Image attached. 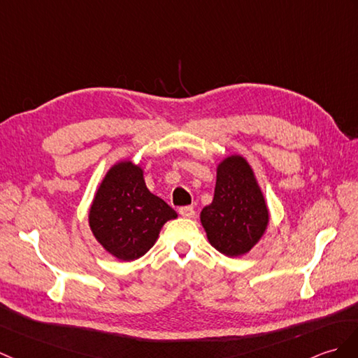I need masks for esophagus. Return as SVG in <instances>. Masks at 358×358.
<instances>
[{"label": "esophagus", "instance_id": "34e87169", "mask_svg": "<svg viewBox=\"0 0 358 358\" xmlns=\"http://www.w3.org/2000/svg\"><path fill=\"white\" fill-rule=\"evenodd\" d=\"M180 215L185 218H194L195 217V210L192 206H185V207H180Z\"/></svg>", "mask_w": 358, "mask_h": 358}]
</instances>
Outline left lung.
<instances>
[{"label": "left lung", "mask_w": 358, "mask_h": 358, "mask_svg": "<svg viewBox=\"0 0 358 358\" xmlns=\"http://www.w3.org/2000/svg\"><path fill=\"white\" fill-rule=\"evenodd\" d=\"M199 218L209 243L222 255H245L259 243L270 213L244 157L229 155L218 164L213 201L204 207Z\"/></svg>", "instance_id": "left-lung-1"}]
</instances>
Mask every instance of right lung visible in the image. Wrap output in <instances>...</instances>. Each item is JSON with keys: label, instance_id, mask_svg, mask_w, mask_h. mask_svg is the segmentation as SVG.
Listing matches in <instances>:
<instances>
[{"label": "right lung", "instance_id": "right-lung-1", "mask_svg": "<svg viewBox=\"0 0 358 358\" xmlns=\"http://www.w3.org/2000/svg\"><path fill=\"white\" fill-rule=\"evenodd\" d=\"M176 218L177 212L148 190L140 164L123 160L96 190L88 222L108 253L129 262L149 252L164 222Z\"/></svg>", "mask_w": 358, "mask_h": 358}]
</instances>
